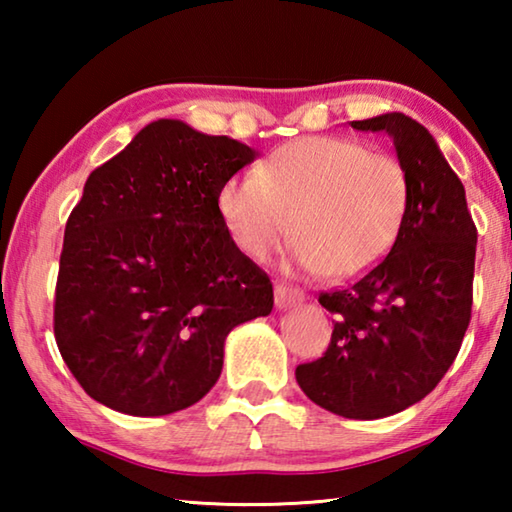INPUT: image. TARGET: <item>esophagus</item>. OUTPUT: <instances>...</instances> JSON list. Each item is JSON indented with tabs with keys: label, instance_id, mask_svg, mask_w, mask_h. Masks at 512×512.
<instances>
[{
	"label": "esophagus",
	"instance_id": "34e87169",
	"mask_svg": "<svg viewBox=\"0 0 512 512\" xmlns=\"http://www.w3.org/2000/svg\"><path fill=\"white\" fill-rule=\"evenodd\" d=\"M273 293H275L277 309H287V307H293V305H298V302L305 300V293H302L300 289L287 287V284H275Z\"/></svg>",
	"mask_w": 512,
	"mask_h": 512
}]
</instances>
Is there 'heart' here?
Listing matches in <instances>:
<instances>
[{
  "label": "heart",
  "mask_w": 512,
  "mask_h": 512,
  "mask_svg": "<svg viewBox=\"0 0 512 512\" xmlns=\"http://www.w3.org/2000/svg\"><path fill=\"white\" fill-rule=\"evenodd\" d=\"M409 205L404 164L345 137L291 142L257 176L230 178L219 192L225 228L246 257L266 262L296 232L300 271L343 280L391 253Z\"/></svg>",
  "instance_id": "1"
}]
</instances>
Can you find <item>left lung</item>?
Here are the masks:
<instances>
[{
  "instance_id": "8db88e82",
  "label": "left lung",
  "mask_w": 512,
  "mask_h": 512,
  "mask_svg": "<svg viewBox=\"0 0 512 512\" xmlns=\"http://www.w3.org/2000/svg\"><path fill=\"white\" fill-rule=\"evenodd\" d=\"M393 137L409 173L404 228L381 262L352 284L320 293L334 314L323 357L300 363L311 402L352 420L400 413L429 395L461 350L472 316L476 225L465 187L436 140L402 112L352 121Z\"/></svg>"
}]
</instances>
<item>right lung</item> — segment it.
<instances>
[{
    "label": "right lung",
    "mask_w": 512,
    "mask_h": 512,
    "mask_svg": "<svg viewBox=\"0 0 512 512\" xmlns=\"http://www.w3.org/2000/svg\"><path fill=\"white\" fill-rule=\"evenodd\" d=\"M257 151L158 119L90 173L69 214L54 334L92 400L153 418L196 404L273 284L232 241L219 192Z\"/></svg>",
    "instance_id": "obj_1"
}]
</instances>
